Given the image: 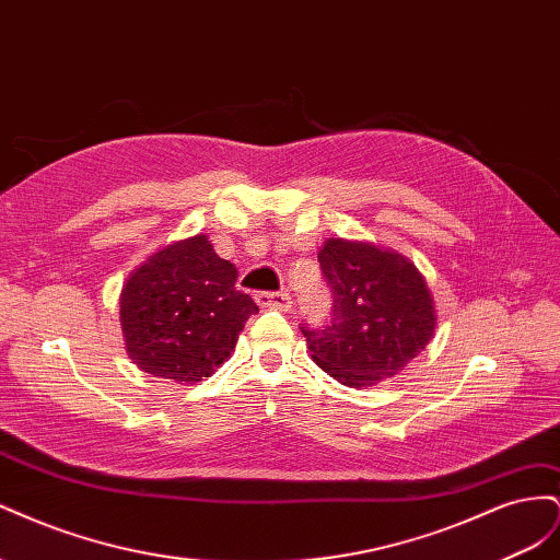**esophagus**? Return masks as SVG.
<instances>
[{"mask_svg":"<svg viewBox=\"0 0 560 560\" xmlns=\"http://www.w3.org/2000/svg\"><path fill=\"white\" fill-rule=\"evenodd\" d=\"M257 303L261 308H276V311H290L292 296L287 292H259Z\"/></svg>","mask_w":560,"mask_h":560,"instance_id":"1","label":"esophagus"}]
</instances>
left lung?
<instances>
[{
  "mask_svg": "<svg viewBox=\"0 0 560 560\" xmlns=\"http://www.w3.org/2000/svg\"><path fill=\"white\" fill-rule=\"evenodd\" d=\"M317 261L331 287V322L301 327L311 358L348 387L393 378L436 327L434 301L420 270L393 249L329 238Z\"/></svg>",
  "mask_w": 560,
  "mask_h": 560,
  "instance_id": "1",
  "label": "left lung"
}]
</instances>
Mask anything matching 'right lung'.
<instances>
[{
  "label": "right lung",
  "instance_id": "obj_1",
  "mask_svg": "<svg viewBox=\"0 0 560 560\" xmlns=\"http://www.w3.org/2000/svg\"><path fill=\"white\" fill-rule=\"evenodd\" d=\"M238 270L194 235L135 268L121 290V329L130 360L151 376L198 383L238 343L259 306L235 287Z\"/></svg>",
  "mask_w": 560,
  "mask_h": 560
}]
</instances>
